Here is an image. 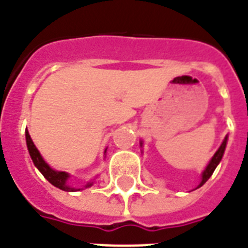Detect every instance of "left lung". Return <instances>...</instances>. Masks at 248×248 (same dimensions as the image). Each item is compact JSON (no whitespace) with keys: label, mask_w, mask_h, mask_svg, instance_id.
<instances>
[{"label":"left lung","mask_w":248,"mask_h":248,"mask_svg":"<svg viewBox=\"0 0 248 248\" xmlns=\"http://www.w3.org/2000/svg\"><path fill=\"white\" fill-rule=\"evenodd\" d=\"M227 139L228 138H225L223 141V144L220 145V148L217 149V152H216L215 155H214V157H212L211 162L208 163V166L206 167V170L203 171V173H202V181H201V184L198 185V188L200 186H202V185L206 183V181L211 177V175L214 173V171H215L216 166L219 165V162L221 161V158H223V155H224V151H225V147H227Z\"/></svg>","instance_id":"left-lung-1"}]
</instances>
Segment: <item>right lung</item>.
Wrapping results in <instances>:
<instances>
[{
	"instance_id": "add662e5",
	"label": "right lung",
	"mask_w": 248,
	"mask_h": 248,
	"mask_svg": "<svg viewBox=\"0 0 248 248\" xmlns=\"http://www.w3.org/2000/svg\"><path fill=\"white\" fill-rule=\"evenodd\" d=\"M25 139H27V147H28L29 155H31V158H32L34 166H36L37 169L40 170L41 173H42V175H44V176L46 177V179H47V180L50 181L54 186L62 189V190H65V192H75V190H77V189L75 188H71V186L67 184L68 176H69L67 172L54 171V170H52L51 167H50V166L45 162L44 159H42L40 152L37 151V148L34 147V144H33L28 131H25ZM91 184H93V183H89V184L86 185V188L90 186Z\"/></svg>"
}]
</instances>
